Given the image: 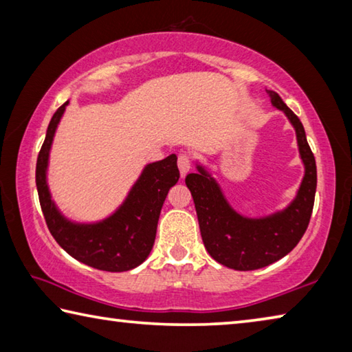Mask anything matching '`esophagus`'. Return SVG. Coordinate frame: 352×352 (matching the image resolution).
I'll list each match as a JSON object with an SVG mask.
<instances>
[{
	"label": "esophagus",
	"instance_id": "1",
	"mask_svg": "<svg viewBox=\"0 0 352 352\" xmlns=\"http://www.w3.org/2000/svg\"><path fill=\"white\" fill-rule=\"evenodd\" d=\"M177 166H179L181 176L184 177L190 171V168H192V157H190L186 153L179 154V157H177Z\"/></svg>",
	"mask_w": 352,
	"mask_h": 352
}]
</instances>
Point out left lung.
Returning <instances> with one entry per match:
<instances>
[{
  "label": "left lung",
  "mask_w": 352,
  "mask_h": 352,
  "mask_svg": "<svg viewBox=\"0 0 352 352\" xmlns=\"http://www.w3.org/2000/svg\"><path fill=\"white\" fill-rule=\"evenodd\" d=\"M266 92L274 107L283 111L292 123L305 165L303 181L291 204L267 217L248 218L229 204L206 166L196 164L198 173H190L186 177L207 252L219 264L235 270L261 269L286 256L305 235L316 198V157L306 140L305 128L275 91Z\"/></svg>",
  "instance_id": "8db88e82"
}]
</instances>
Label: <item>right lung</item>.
<instances>
[{
    "label": "right lung",
    "mask_w": 352,
    "mask_h": 352,
    "mask_svg": "<svg viewBox=\"0 0 352 352\" xmlns=\"http://www.w3.org/2000/svg\"><path fill=\"white\" fill-rule=\"evenodd\" d=\"M69 100L55 111L36 159L35 182L49 232L77 261L107 272H125L144 263L156 238L160 208L179 181L176 154L145 165L125 201L97 223H74L61 213L49 192L47 165L52 140Z\"/></svg>",
    "instance_id": "right-lung-1"
}]
</instances>
